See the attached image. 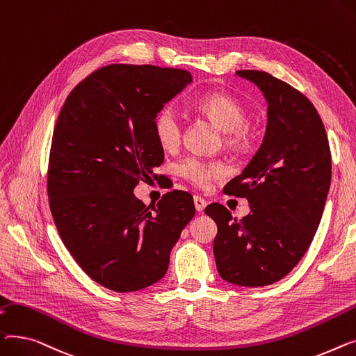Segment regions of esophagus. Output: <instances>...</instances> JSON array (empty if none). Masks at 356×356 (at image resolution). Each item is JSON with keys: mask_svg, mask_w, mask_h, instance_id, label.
Listing matches in <instances>:
<instances>
[{"mask_svg": "<svg viewBox=\"0 0 356 356\" xmlns=\"http://www.w3.org/2000/svg\"><path fill=\"white\" fill-rule=\"evenodd\" d=\"M194 205L197 211H204V208L207 207V201L204 198H201L200 195L194 197Z\"/></svg>", "mask_w": 356, "mask_h": 356, "instance_id": "34e87169", "label": "esophagus"}]
</instances>
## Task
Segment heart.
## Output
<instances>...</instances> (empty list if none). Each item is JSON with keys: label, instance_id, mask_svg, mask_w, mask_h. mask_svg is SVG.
Masks as SVG:
<instances>
[{"label": "heart", "instance_id": "1", "mask_svg": "<svg viewBox=\"0 0 356 356\" xmlns=\"http://www.w3.org/2000/svg\"><path fill=\"white\" fill-rule=\"evenodd\" d=\"M197 109L210 119L218 129L227 134L232 146H240L245 134L243 124L245 111L243 104L227 93H208L197 103ZM154 134L163 149H174L182 138V120L174 104H165L154 119ZM178 172L198 186H207L213 179L224 175L222 165L218 162H205L197 158H188L178 166Z\"/></svg>", "mask_w": 356, "mask_h": 356}]
</instances>
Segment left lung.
<instances>
[{"label": "left lung", "instance_id": "1", "mask_svg": "<svg viewBox=\"0 0 356 356\" xmlns=\"http://www.w3.org/2000/svg\"><path fill=\"white\" fill-rule=\"evenodd\" d=\"M236 74L256 85L267 102L259 151L224 191L248 200L241 220L221 204L205 214L217 224L213 243L222 280L244 287L273 284L302 260L319 227L332 178L326 131L310 100L259 70Z\"/></svg>", "mask_w": 356, "mask_h": 356}]
</instances>
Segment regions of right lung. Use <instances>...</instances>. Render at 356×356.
<instances>
[{
  "label": "right lung",
  "instance_id": "obj_1",
  "mask_svg": "<svg viewBox=\"0 0 356 356\" xmlns=\"http://www.w3.org/2000/svg\"><path fill=\"white\" fill-rule=\"evenodd\" d=\"M191 81L181 69L111 65L80 81L58 115L47 181L57 232L85 273L118 293L165 276L195 214L185 191L165 194L156 207L134 194L163 161L156 113Z\"/></svg>",
  "mask_w": 356,
  "mask_h": 356
}]
</instances>
